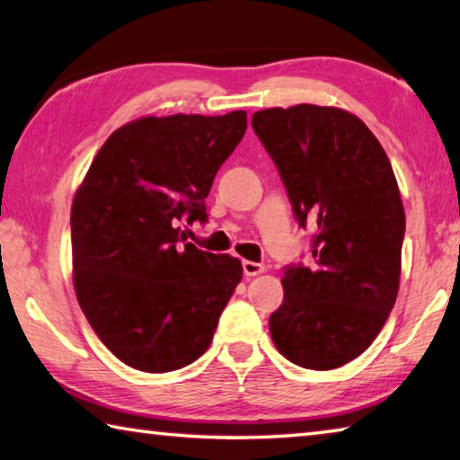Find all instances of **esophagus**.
<instances>
[{
  "mask_svg": "<svg viewBox=\"0 0 460 460\" xmlns=\"http://www.w3.org/2000/svg\"><path fill=\"white\" fill-rule=\"evenodd\" d=\"M243 270H244V277L262 275V272H264V264L252 262V261H243Z\"/></svg>",
  "mask_w": 460,
  "mask_h": 460,
  "instance_id": "obj_1",
  "label": "esophagus"
}]
</instances>
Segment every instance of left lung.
<instances>
[{"instance_id": "8db88e82", "label": "left lung", "mask_w": 460, "mask_h": 460, "mask_svg": "<svg viewBox=\"0 0 460 460\" xmlns=\"http://www.w3.org/2000/svg\"><path fill=\"white\" fill-rule=\"evenodd\" d=\"M252 127L299 226L315 230V262L285 270L270 337L296 366L341 367L372 345L398 296L406 217L396 175L364 120L343 109H264Z\"/></svg>"}]
</instances>
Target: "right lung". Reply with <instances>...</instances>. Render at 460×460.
I'll list each match as a JSON object with an SVG mask.
<instances>
[{
    "instance_id": "add662e5",
    "label": "right lung",
    "mask_w": 460,
    "mask_h": 460,
    "mask_svg": "<svg viewBox=\"0 0 460 460\" xmlns=\"http://www.w3.org/2000/svg\"><path fill=\"white\" fill-rule=\"evenodd\" d=\"M246 131V112L141 117L96 153L72 199V280L88 323L123 364L149 374L196 361L243 279L228 254L185 242Z\"/></svg>"
}]
</instances>
